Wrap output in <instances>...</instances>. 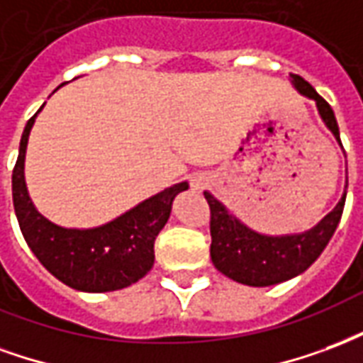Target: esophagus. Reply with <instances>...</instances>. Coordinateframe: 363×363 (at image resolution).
Listing matches in <instances>:
<instances>
[{
	"label": "esophagus",
	"instance_id": "1",
	"mask_svg": "<svg viewBox=\"0 0 363 363\" xmlns=\"http://www.w3.org/2000/svg\"><path fill=\"white\" fill-rule=\"evenodd\" d=\"M208 184H211V179H208V176H203V174L191 179V187L195 191H203L205 187H208Z\"/></svg>",
	"mask_w": 363,
	"mask_h": 363
}]
</instances>
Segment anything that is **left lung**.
Listing matches in <instances>:
<instances>
[{
	"label": "left lung",
	"instance_id": "obj_1",
	"mask_svg": "<svg viewBox=\"0 0 363 363\" xmlns=\"http://www.w3.org/2000/svg\"><path fill=\"white\" fill-rule=\"evenodd\" d=\"M290 81L301 96L313 100L323 123L340 143L338 123L333 108L323 100L317 91L303 81L300 75L290 73ZM346 178L345 193L329 214H325L313 228L300 234H284V236H269L257 230H251L238 216L230 213L226 205L214 197L213 193L205 191V199L211 207V259L218 271L247 286H272L298 277L315 261L327 247V243L335 234L346 201Z\"/></svg>",
	"mask_w": 363,
	"mask_h": 363
}]
</instances>
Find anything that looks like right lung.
I'll list each match as a JSON object with an SVG mask.
<instances>
[{"instance_id":"obj_1","label":"right lung","mask_w":363,"mask_h":363,"mask_svg":"<svg viewBox=\"0 0 363 363\" xmlns=\"http://www.w3.org/2000/svg\"><path fill=\"white\" fill-rule=\"evenodd\" d=\"M38 112L26 121L13 170V205L25 242L46 271L73 290L113 292L131 286L155 265L156 236L170 218L174 199L189 184L170 185L94 228H65L48 220L34 207L25 182L26 145Z\"/></svg>"}]
</instances>
